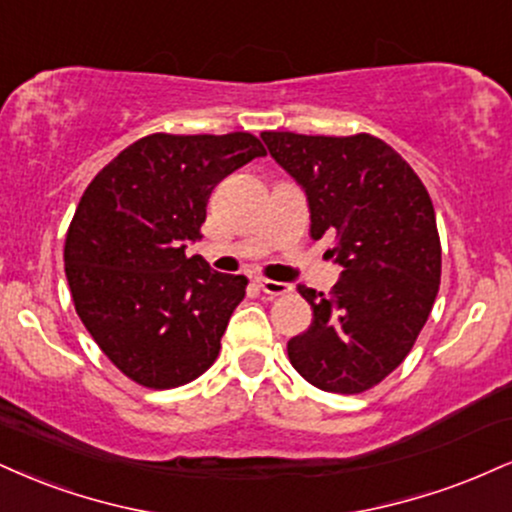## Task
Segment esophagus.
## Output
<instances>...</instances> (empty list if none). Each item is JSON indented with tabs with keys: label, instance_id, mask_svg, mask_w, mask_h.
I'll list each match as a JSON object with an SVG mask.
<instances>
[{
	"label": "esophagus",
	"instance_id": "34e87169",
	"mask_svg": "<svg viewBox=\"0 0 512 512\" xmlns=\"http://www.w3.org/2000/svg\"><path fill=\"white\" fill-rule=\"evenodd\" d=\"M257 286H260L267 295H272V298H276V295H286V293L293 291V288L288 286V283L274 281V279H264V276H260V279H257Z\"/></svg>",
	"mask_w": 512,
	"mask_h": 512
}]
</instances>
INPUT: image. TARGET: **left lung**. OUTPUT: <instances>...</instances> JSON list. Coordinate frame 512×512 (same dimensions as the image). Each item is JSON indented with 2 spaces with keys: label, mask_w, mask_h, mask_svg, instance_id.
<instances>
[{
  "label": "left lung",
  "mask_w": 512,
  "mask_h": 512,
  "mask_svg": "<svg viewBox=\"0 0 512 512\" xmlns=\"http://www.w3.org/2000/svg\"><path fill=\"white\" fill-rule=\"evenodd\" d=\"M262 140L305 190L310 236H336L326 255L343 269L331 295L298 286L315 319L288 341L291 365L322 391L372 389L415 346L439 293L441 243L427 188L374 135L264 131Z\"/></svg>",
  "instance_id": "1"
}]
</instances>
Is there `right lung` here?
Here are the masks:
<instances>
[{"mask_svg":"<svg viewBox=\"0 0 512 512\" xmlns=\"http://www.w3.org/2000/svg\"><path fill=\"white\" fill-rule=\"evenodd\" d=\"M264 155L250 133H152L85 188L66 233V279L80 322L128 379L176 389L217 360L248 279L186 248L202 238L214 186Z\"/></svg>","mask_w":512,"mask_h":512,"instance_id":"add662e5","label":"right lung"}]
</instances>
